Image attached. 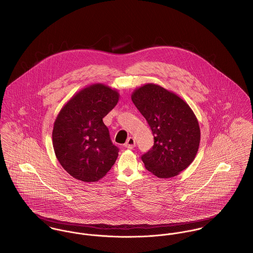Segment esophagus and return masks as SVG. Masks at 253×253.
Here are the masks:
<instances>
[{"label":"esophagus","instance_id":"34e87169","mask_svg":"<svg viewBox=\"0 0 253 253\" xmlns=\"http://www.w3.org/2000/svg\"><path fill=\"white\" fill-rule=\"evenodd\" d=\"M135 145H136L135 140H134V138L132 137L128 138V139L126 140V142L125 143V147L127 148V149H129V150H132V149L135 147Z\"/></svg>","mask_w":253,"mask_h":253}]
</instances>
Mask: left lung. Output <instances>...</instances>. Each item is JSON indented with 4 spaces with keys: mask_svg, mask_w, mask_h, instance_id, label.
Instances as JSON below:
<instances>
[{
    "mask_svg": "<svg viewBox=\"0 0 253 253\" xmlns=\"http://www.w3.org/2000/svg\"><path fill=\"white\" fill-rule=\"evenodd\" d=\"M131 99L155 139L153 148L141 157L146 169L161 179L177 176L198 152L200 127L196 116L178 94L154 83L134 90Z\"/></svg>",
    "mask_w": 253,
    "mask_h": 253,
    "instance_id": "1",
    "label": "left lung"
}]
</instances>
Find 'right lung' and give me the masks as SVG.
I'll return each mask as SVG.
<instances>
[{"label": "right lung", "instance_id": "add662e5", "mask_svg": "<svg viewBox=\"0 0 253 253\" xmlns=\"http://www.w3.org/2000/svg\"><path fill=\"white\" fill-rule=\"evenodd\" d=\"M120 94L96 83L75 93L57 116L52 132L57 160L70 176L85 183L97 182L114 165L119 149L102 119Z\"/></svg>", "mask_w": 253, "mask_h": 253}]
</instances>
